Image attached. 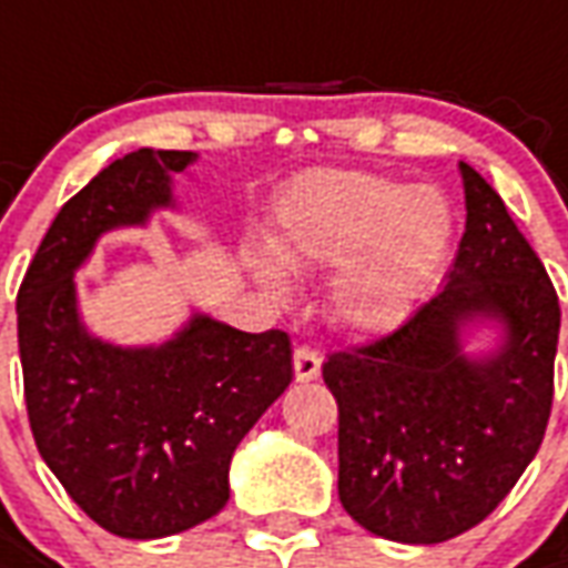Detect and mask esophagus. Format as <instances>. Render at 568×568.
Masks as SVG:
<instances>
[{
	"label": "esophagus",
	"mask_w": 568,
	"mask_h": 568,
	"mask_svg": "<svg viewBox=\"0 0 568 568\" xmlns=\"http://www.w3.org/2000/svg\"><path fill=\"white\" fill-rule=\"evenodd\" d=\"M322 356L313 346H297L295 349V377L301 383H310L320 377Z\"/></svg>",
	"instance_id": "34e87169"
}]
</instances>
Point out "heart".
<instances>
[{"mask_svg":"<svg viewBox=\"0 0 568 568\" xmlns=\"http://www.w3.org/2000/svg\"><path fill=\"white\" fill-rule=\"evenodd\" d=\"M276 252L288 267H341L334 310L356 332H393L438 285L453 246V210L435 187L377 173H310L285 187L276 206ZM276 295L288 273L258 261Z\"/></svg>","mask_w":568,"mask_h":568,"instance_id":"obj_1","label":"heart"}]
</instances>
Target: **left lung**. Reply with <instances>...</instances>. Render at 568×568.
<instances>
[{"instance_id": "obj_1", "label": "left lung", "mask_w": 568, "mask_h": 568, "mask_svg": "<svg viewBox=\"0 0 568 568\" xmlns=\"http://www.w3.org/2000/svg\"><path fill=\"white\" fill-rule=\"evenodd\" d=\"M465 234L447 283L410 320L322 365L337 398V493L368 532L438 545L496 511L541 447L554 402L560 301L484 175L459 163ZM499 321L489 357L462 349Z\"/></svg>"}]
</instances>
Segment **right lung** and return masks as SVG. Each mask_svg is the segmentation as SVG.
<instances>
[{
    "label": "right lung",
    "mask_w": 568,
    "mask_h": 568,
    "mask_svg": "<svg viewBox=\"0 0 568 568\" xmlns=\"http://www.w3.org/2000/svg\"><path fill=\"white\" fill-rule=\"evenodd\" d=\"M194 151H130L63 203L18 292L23 398L36 447L72 501L121 538L210 520L231 496L236 444L292 383V341L194 313L161 346L88 334L72 276L105 231L173 206Z\"/></svg>",
    "instance_id": "add662e5"
}]
</instances>
